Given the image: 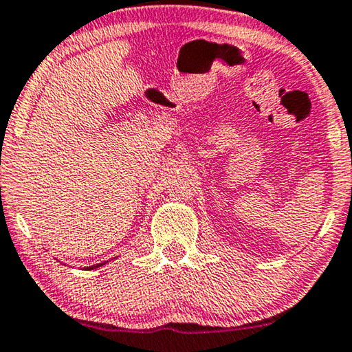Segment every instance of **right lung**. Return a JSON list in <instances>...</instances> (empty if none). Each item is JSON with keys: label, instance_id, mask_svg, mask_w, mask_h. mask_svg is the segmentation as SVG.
<instances>
[{"label": "right lung", "instance_id": "add662e5", "mask_svg": "<svg viewBox=\"0 0 352 352\" xmlns=\"http://www.w3.org/2000/svg\"><path fill=\"white\" fill-rule=\"evenodd\" d=\"M104 263H107V262H102V263H97V265H92V267H87V268H85V270H94V268H98V267H103V265H104Z\"/></svg>", "mask_w": 352, "mask_h": 352}]
</instances>
